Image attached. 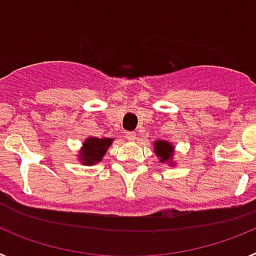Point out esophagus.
Returning <instances> with one entry per match:
<instances>
[{
	"mask_svg": "<svg viewBox=\"0 0 256 256\" xmlns=\"http://www.w3.org/2000/svg\"><path fill=\"white\" fill-rule=\"evenodd\" d=\"M126 138L128 141H134L136 140V132H126Z\"/></svg>",
	"mask_w": 256,
	"mask_h": 256,
	"instance_id": "1",
	"label": "esophagus"
}]
</instances>
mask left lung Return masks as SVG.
Listing matches in <instances>:
<instances>
[{
    "instance_id": "8db88e82",
    "label": "left lung",
    "mask_w": 256,
    "mask_h": 256,
    "mask_svg": "<svg viewBox=\"0 0 256 256\" xmlns=\"http://www.w3.org/2000/svg\"><path fill=\"white\" fill-rule=\"evenodd\" d=\"M155 152L156 156L159 158L160 162H168L169 159H172V156H173V146L170 144L165 141H158L155 142Z\"/></svg>"
}]
</instances>
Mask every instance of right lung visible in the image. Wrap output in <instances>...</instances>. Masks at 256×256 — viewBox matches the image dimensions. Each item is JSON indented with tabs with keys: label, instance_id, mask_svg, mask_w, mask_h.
Returning <instances> with one entry per match:
<instances>
[{
	"label": "right lung",
	"instance_id": "right-lung-1",
	"mask_svg": "<svg viewBox=\"0 0 256 256\" xmlns=\"http://www.w3.org/2000/svg\"><path fill=\"white\" fill-rule=\"evenodd\" d=\"M112 142V138H94L91 137V138L86 140V142L83 144L82 152L79 155L83 164L91 165L100 162Z\"/></svg>",
	"mask_w": 256,
	"mask_h": 256
}]
</instances>
